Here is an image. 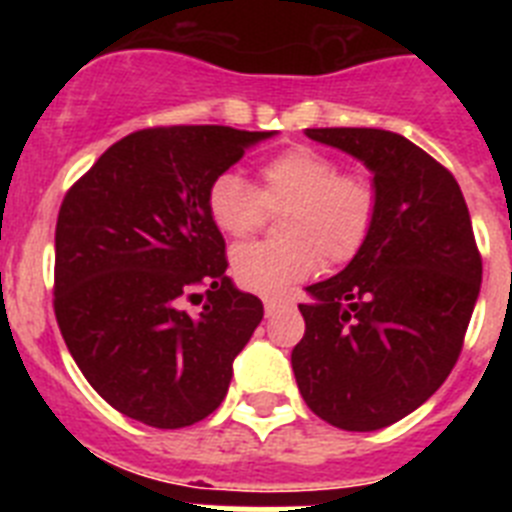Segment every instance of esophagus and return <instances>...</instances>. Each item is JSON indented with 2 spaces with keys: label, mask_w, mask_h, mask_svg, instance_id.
Masks as SVG:
<instances>
[{
  "label": "esophagus",
  "mask_w": 512,
  "mask_h": 512,
  "mask_svg": "<svg viewBox=\"0 0 512 512\" xmlns=\"http://www.w3.org/2000/svg\"><path fill=\"white\" fill-rule=\"evenodd\" d=\"M264 310H266V318H274V315H279V312L289 310V302H284V300H266L264 302Z\"/></svg>",
  "instance_id": "34e87169"
}]
</instances>
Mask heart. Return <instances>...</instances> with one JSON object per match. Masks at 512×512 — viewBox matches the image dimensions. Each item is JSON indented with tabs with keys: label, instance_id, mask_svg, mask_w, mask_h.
Listing matches in <instances>:
<instances>
[{
	"label": "heart",
	"instance_id": "heart-1",
	"mask_svg": "<svg viewBox=\"0 0 512 512\" xmlns=\"http://www.w3.org/2000/svg\"><path fill=\"white\" fill-rule=\"evenodd\" d=\"M212 223L233 238L282 212L279 241H256L230 253L235 282L256 295H284L325 264H346L366 246L379 212L377 184L364 171H341L338 158L312 146H292L259 166V189L223 171L207 187Z\"/></svg>",
	"mask_w": 512,
	"mask_h": 512
}]
</instances>
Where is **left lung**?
<instances>
[{"label":"left lung","mask_w":512,"mask_h":512,"mask_svg":"<svg viewBox=\"0 0 512 512\" xmlns=\"http://www.w3.org/2000/svg\"><path fill=\"white\" fill-rule=\"evenodd\" d=\"M374 174L379 212L366 246L300 305L292 351L312 413L343 431H379L420 408L454 369L482 284L459 184L405 135L307 128Z\"/></svg>","instance_id":"left-lung-1"}]
</instances>
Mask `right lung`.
Wrapping results in <instances>:
<instances>
[{"instance_id":"add662e5","label":"right lung","mask_w":512,"mask_h":512,"mask_svg":"<svg viewBox=\"0 0 512 512\" xmlns=\"http://www.w3.org/2000/svg\"><path fill=\"white\" fill-rule=\"evenodd\" d=\"M271 135L225 125L138 130L63 197L53 310L81 374L122 415L184 428L225 400L264 305L225 274L207 187ZM194 299L203 302L197 316L186 310Z\"/></svg>"}]
</instances>
